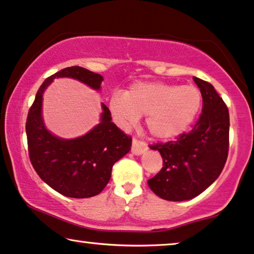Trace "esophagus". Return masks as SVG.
Returning <instances> with one entry per match:
<instances>
[{
	"label": "esophagus",
	"instance_id": "esophagus-1",
	"mask_svg": "<svg viewBox=\"0 0 254 254\" xmlns=\"http://www.w3.org/2000/svg\"><path fill=\"white\" fill-rule=\"evenodd\" d=\"M148 150L147 145L143 143V141L140 140H137V139H133L132 140V148H131V151H132V153L134 155H140L143 154L144 152H146Z\"/></svg>",
	"mask_w": 254,
	"mask_h": 254
}]
</instances>
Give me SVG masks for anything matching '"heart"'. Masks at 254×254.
<instances>
[{"label":"heart","instance_id":"b5f03b06","mask_svg":"<svg viewBox=\"0 0 254 254\" xmlns=\"http://www.w3.org/2000/svg\"><path fill=\"white\" fill-rule=\"evenodd\" d=\"M202 95L192 84L179 86L167 82H136L109 99V110L122 129H130L145 115V124L152 136L167 140L188 130L200 111Z\"/></svg>","mask_w":254,"mask_h":254}]
</instances>
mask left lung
<instances>
[{
  "label": "left lung",
  "mask_w": 254,
  "mask_h": 254,
  "mask_svg": "<svg viewBox=\"0 0 254 254\" xmlns=\"http://www.w3.org/2000/svg\"><path fill=\"white\" fill-rule=\"evenodd\" d=\"M192 79L203 99L195 127L177 140L150 146L160 152L162 168L147 181L148 187L167 201H187L200 195L219 177L228 158V107L212 84L195 76Z\"/></svg>",
  "instance_id": "8db88e82"
}]
</instances>
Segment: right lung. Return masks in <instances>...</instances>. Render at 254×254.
Wrapping results in <instances>:
<instances>
[{"instance_id": "right-lung-1", "label": "right lung", "mask_w": 254, "mask_h": 254, "mask_svg": "<svg viewBox=\"0 0 254 254\" xmlns=\"http://www.w3.org/2000/svg\"><path fill=\"white\" fill-rule=\"evenodd\" d=\"M56 77H70L100 90L103 76L83 67L72 66L44 81L26 118L29 157L37 174L54 190L67 197L86 198L100 194L108 185L114 164L131 148L130 136L111 122L102 103L100 123L74 139L57 137L46 129L42 116L43 94Z\"/></svg>"}]
</instances>
